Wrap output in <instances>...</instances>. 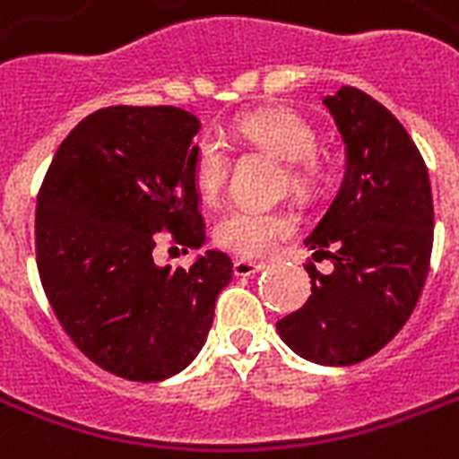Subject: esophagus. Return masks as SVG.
Here are the masks:
<instances>
[{
  "mask_svg": "<svg viewBox=\"0 0 459 459\" xmlns=\"http://www.w3.org/2000/svg\"><path fill=\"white\" fill-rule=\"evenodd\" d=\"M262 269H264L262 262H250V260L233 262V272H236L238 276H255V274H260Z\"/></svg>",
  "mask_w": 459,
  "mask_h": 459,
  "instance_id": "esophagus-1",
  "label": "esophagus"
}]
</instances>
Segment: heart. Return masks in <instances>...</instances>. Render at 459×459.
I'll list each match as a JSON object with an SVG mask.
<instances>
[{
	"label": "heart",
	"mask_w": 459,
	"mask_h": 459,
	"mask_svg": "<svg viewBox=\"0 0 459 459\" xmlns=\"http://www.w3.org/2000/svg\"><path fill=\"white\" fill-rule=\"evenodd\" d=\"M236 139L247 149H260L284 159V185L299 197H310L323 185L317 159V132L303 115L286 108H264L236 122ZM230 173L229 149L202 142L192 159V183L204 204H219ZM293 230V219L279 209H236L216 226V243L240 257H264Z\"/></svg>",
	"instance_id": "heart-1"
}]
</instances>
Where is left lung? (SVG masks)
<instances>
[{"mask_svg": "<svg viewBox=\"0 0 459 459\" xmlns=\"http://www.w3.org/2000/svg\"><path fill=\"white\" fill-rule=\"evenodd\" d=\"M323 105L346 152L344 180L303 240L310 299L276 323L284 344L320 366H351L377 354L404 327L421 296L433 247V197L421 153L385 105L342 86Z\"/></svg>", "mask_w": 459, "mask_h": 459, "instance_id": "1", "label": "left lung"}]
</instances>
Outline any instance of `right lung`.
<instances>
[{"label":"right lung","mask_w":459,"mask_h":459,"mask_svg":"<svg viewBox=\"0 0 459 459\" xmlns=\"http://www.w3.org/2000/svg\"><path fill=\"white\" fill-rule=\"evenodd\" d=\"M202 122L173 105H115L76 125L45 175L35 253L59 325L100 368L159 383L202 351L229 255L206 250L190 269L156 264V233L206 243L192 183Z\"/></svg>","instance_id":"obj_1"}]
</instances>
